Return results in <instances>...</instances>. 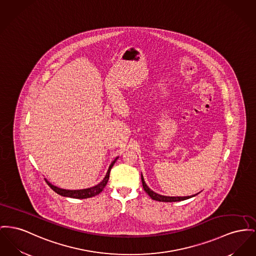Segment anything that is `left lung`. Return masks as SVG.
Listing matches in <instances>:
<instances>
[{"label": "left lung", "instance_id": "1", "mask_svg": "<svg viewBox=\"0 0 256 256\" xmlns=\"http://www.w3.org/2000/svg\"><path fill=\"white\" fill-rule=\"evenodd\" d=\"M141 180H142V184H143V188H144V190L148 194V196H150L152 199L156 200V201H162V202H177V201H182V200H186V199L192 198V197H194V196H196L198 194H194V196H160V194H158L156 192H152L150 188H149V186L146 184V182H145V180H144V178H143V176H142V175H141Z\"/></svg>", "mask_w": 256, "mask_h": 256}]
</instances>
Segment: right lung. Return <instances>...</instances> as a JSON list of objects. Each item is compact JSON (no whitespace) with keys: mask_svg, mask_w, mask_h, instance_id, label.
Masks as SVG:
<instances>
[{"mask_svg":"<svg viewBox=\"0 0 256 256\" xmlns=\"http://www.w3.org/2000/svg\"><path fill=\"white\" fill-rule=\"evenodd\" d=\"M118 160V158H116L112 164L109 166L108 170H107V173H106V177L104 179L102 180L100 184L89 188H84V190H64V188H60L58 186H53L51 182H49L48 180H46V182H47V184L55 192H57L58 194H60L62 196H64V197H72V198H76V199H85V198H90L92 196H98L100 194L104 188H106V184L109 180V174H110V171H111V168L114 166V164L116 162V160Z\"/></svg>","mask_w":256,"mask_h":256,"instance_id":"1","label":"right lung"}]
</instances>
